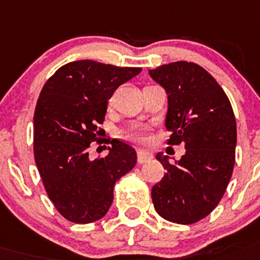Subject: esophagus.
I'll use <instances>...</instances> for the list:
<instances>
[{
    "mask_svg": "<svg viewBox=\"0 0 260 260\" xmlns=\"http://www.w3.org/2000/svg\"><path fill=\"white\" fill-rule=\"evenodd\" d=\"M152 158H153V154L150 153V152H148V150L140 149L139 152H137V161H139L140 164L147 162V161L152 160Z\"/></svg>",
    "mask_w": 260,
    "mask_h": 260,
    "instance_id": "obj_1",
    "label": "esophagus"
}]
</instances>
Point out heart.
Instances as JSON below:
<instances>
[{"label":"heart","instance_id":"obj_1","mask_svg":"<svg viewBox=\"0 0 260 260\" xmlns=\"http://www.w3.org/2000/svg\"><path fill=\"white\" fill-rule=\"evenodd\" d=\"M128 139L136 144H147L149 141V129L148 128H135L128 134Z\"/></svg>","mask_w":260,"mask_h":260}]
</instances>
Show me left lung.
<instances>
[{"label": "left lung", "mask_w": 260, "mask_h": 260, "mask_svg": "<svg viewBox=\"0 0 260 260\" xmlns=\"http://www.w3.org/2000/svg\"><path fill=\"white\" fill-rule=\"evenodd\" d=\"M149 75L168 95V143H182L186 149L174 164L161 152L156 154L167 173L152 187V201L167 221L194 223L214 210L233 174L234 112L217 80L196 63L162 64L149 70Z\"/></svg>", "instance_id": "obj_1"}]
</instances>
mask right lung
<instances>
[{"mask_svg":"<svg viewBox=\"0 0 260 260\" xmlns=\"http://www.w3.org/2000/svg\"><path fill=\"white\" fill-rule=\"evenodd\" d=\"M140 67H117L95 60L70 62L43 86L34 112V157L50 200L75 223L103 218L113 186L136 165L134 147L113 139L108 154L91 158L89 144L104 121L107 100Z\"/></svg>","mask_w":260,"mask_h":260,"instance_id":"1","label":"right lung"}]
</instances>
